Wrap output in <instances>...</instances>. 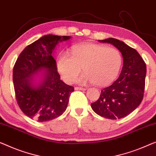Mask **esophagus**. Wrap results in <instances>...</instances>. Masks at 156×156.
I'll return each mask as SVG.
<instances>
[{
  "label": "esophagus",
  "mask_w": 156,
  "mask_h": 156,
  "mask_svg": "<svg viewBox=\"0 0 156 156\" xmlns=\"http://www.w3.org/2000/svg\"><path fill=\"white\" fill-rule=\"evenodd\" d=\"M74 89L76 90V91H77V90H82V91H85V90L87 89H85V88H83V87H76L75 88H74Z\"/></svg>",
  "instance_id": "esophagus-1"
}]
</instances>
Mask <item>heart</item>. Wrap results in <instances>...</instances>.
Masks as SVG:
<instances>
[{
	"instance_id": "obj_1",
	"label": "heart",
	"mask_w": 156,
	"mask_h": 156,
	"mask_svg": "<svg viewBox=\"0 0 156 156\" xmlns=\"http://www.w3.org/2000/svg\"><path fill=\"white\" fill-rule=\"evenodd\" d=\"M122 62V55L117 48L86 43L74 46L70 55L67 53H60L57 67L67 83L75 82L83 68L85 73L80 79L81 82H93L98 87H104L117 77Z\"/></svg>"
}]
</instances>
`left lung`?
Wrapping results in <instances>:
<instances>
[{
	"instance_id": "left-lung-1",
	"label": "left lung",
	"mask_w": 156,
	"mask_h": 156,
	"mask_svg": "<svg viewBox=\"0 0 156 156\" xmlns=\"http://www.w3.org/2000/svg\"><path fill=\"white\" fill-rule=\"evenodd\" d=\"M99 41L111 44L121 52L123 67L115 82L101 90L99 98L91 104V108L105 118H123L134 111L143 100L146 63L138 52L121 41L109 38Z\"/></svg>"
}]
</instances>
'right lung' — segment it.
Returning a JSON list of instances; mask_svg holds the SVG:
<instances>
[{
    "mask_svg": "<svg viewBox=\"0 0 156 156\" xmlns=\"http://www.w3.org/2000/svg\"><path fill=\"white\" fill-rule=\"evenodd\" d=\"M69 36L45 35L22 51L13 67L12 80L18 105L27 116L37 122H46L65 111L70 94L74 91L60 80L53 49ZM46 71L38 87L31 85V78L39 71Z\"/></svg>",
    "mask_w": 156,
    "mask_h": 156,
    "instance_id": "1",
    "label": "right lung"
}]
</instances>
